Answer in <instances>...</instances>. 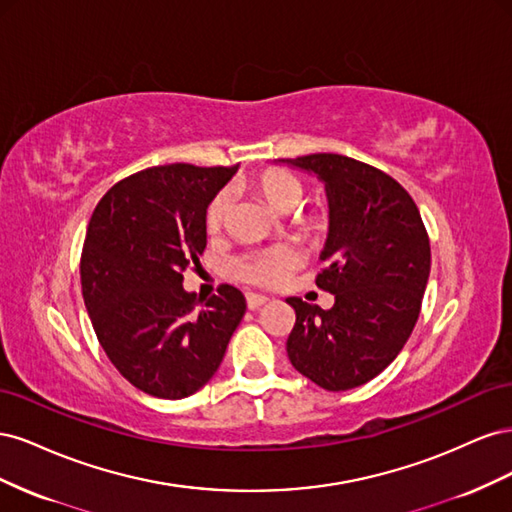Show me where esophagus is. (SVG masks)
I'll list each match as a JSON object with an SVG mask.
<instances>
[{"label":"esophagus","instance_id":"obj_1","mask_svg":"<svg viewBox=\"0 0 512 512\" xmlns=\"http://www.w3.org/2000/svg\"><path fill=\"white\" fill-rule=\"evenodd\" d=\"M245 301H247V307L250 309H258V307H262L265 305L269 299L265 297V294H256V292H247L245 294Z\"/></svg>","mask_w":512,"mask_h":512}]
</instances>
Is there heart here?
Segmentation results:
<instances>
[{
	"label": "heart",
	"instance_id": "1",
	"mask_svg": "<svg viewBox=\"0 0 512 512\" xmlns=\"http://www.w3.org/2000/svg\"><path fill=\"white\" fill-rule=\"evenodd\" d=\"M254 188L262 194V198L280 213H288L294 207L301 203L303 198V183L286 173V170H265L260 177L254 179ZM228 209H230V194L226 190L218 192L213 196V200L207 207L205 213V226L209 232H218L226 218H228ZM301 265V252L292 245H273L269 250L254 252V254H245L235 260V275L239 280L247 284H256V286H277L284 282Z\"/></svg>",
	"mask_w": 512,
	"mask_h": 512
}]
</instances>
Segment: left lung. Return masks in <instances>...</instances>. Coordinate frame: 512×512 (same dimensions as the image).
<instances>
[{"mask_svg":"<svg viewBox=\"0 0 512 512\" xmlns=\"http://www.w3.org/2000/svg\"><path fill=\"white\" fill-rule=\"evenodd\" d=\"M318 177L329 200L327 262L318 288L331 309L286 299L297 322L286 342L292 367L327 391L376 378L404 348L431 269L429 237L412 196L382 170L339 153L280 160Z\"/></svg>","mask_w":512,"mask_h":512,"instance_id":"1","label":"left lung"}]
</instances>
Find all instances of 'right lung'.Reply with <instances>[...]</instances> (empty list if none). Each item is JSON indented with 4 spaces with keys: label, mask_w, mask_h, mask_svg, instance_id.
I'll return each mask as SVG.
<instances>
[{
    "label": "right lung",
    "mask_w": 512,
    "mask_h": 512,
    "mask_svg": "<svg viewBox=\"0 0 512 512\" xmlns=\"http://www.w3.org/2000/svg\"><path fill=\"white\" fill-rule=\"evenodd\" d=\"M239 166L168 164L115 183L89 220L81 256L87 314L111 363L136 389L183 399L215 376L245 314L235 286L196 309L183 271L200 267L207 207Z\"/></svg>",
    "instance_id": "1"
}]
</instances>
